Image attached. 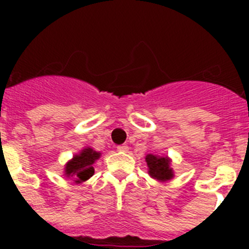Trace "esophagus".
I'll return each instance as SVG.
<instances>
[{
	"label": "esophagus",
	"mask_w": 249,
	"mask_h": 249,
	"mask_svg": "<svg viewBox=\"0 0 249 249\" xmlns=\"http://www.w3.org/2000/svg\"><path fill=\"white\" fill-rule=\"evenodd\" d=\"M128 146L127 144H120V146H117V151L121 152V153H126V152H128Z\"/></svg>",
	"instance_id": "obj_1"
}]
</instances>
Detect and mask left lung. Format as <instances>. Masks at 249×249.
Listing matches in <instances>:
<instances>
[{
	"label": "left lung",
	"mask_w": 249,
	"mask_h": 249,
	"mask_svg": "<svg viewBox=\"0 0 249 249\" xmlns=\"http://www.w3.org/2000/svg\"><path fill=\"white\" fill-rule=\"evenodd\" d=\"M146 163L148 168V175L152 178H155L160 182L171 181L175 177V171L171 167L172 160L168 156H158V155H149L146 156Z\"/></svg>",
	"instance_id": "left-lung-1"
}]
</instances>
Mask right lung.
Listing matches in <instances>:
<instances>
[{
	"label": "right lung",
	"instance_id": "obj_1",
	"mask_svg": "<svg viewBox=\"0 0 249 249\" xmlns=\"http://www.w3.org/2000/svg\"><path fill=\"white\" fill-rule=\"evenodd\" d=\"M101 152L94 151L92 147H85L68 160L63 168V176L72 178L76 184H81L94 175L93 164L100 160Z\"/></svg>",
	"mask_w": 249,
	"mask_h": 249
}]
</instances>
